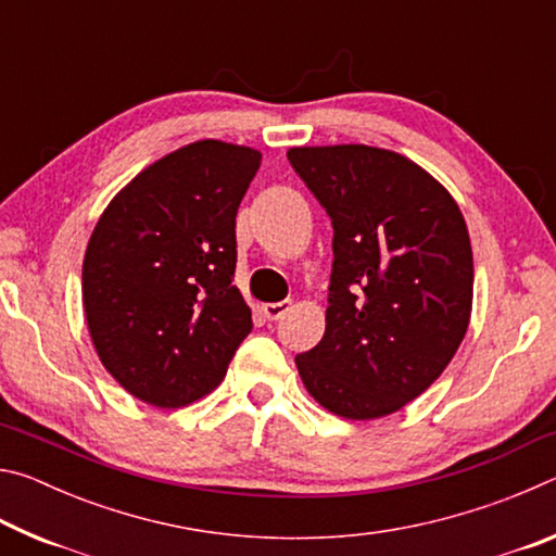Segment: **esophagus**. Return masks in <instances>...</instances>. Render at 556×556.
Listing matches in <instances>:
<instances>
[{
    "instance_id": "1",
    "label": "esophagus",
    "mask_w": 556,
    "mask_h": 556,
    "mask_svg": "<svg viewBox=\"0 0 556 556\" xmlns=\"http://www.w3.org/2000/svg\"><path fill=\"white\" fill-rule=\"evenodd\" d=\"M291 308V301H277V304H265L262 306V314H265L269 321H279Z\"/></svg>"
}]
</instances>
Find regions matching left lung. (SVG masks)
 <instances>
[{
    "label": "left lung",
    "instance_id": "8db88e82",
    "mask_svg": "<svg viewBox=\"0 0 556 556\" xmlns=\"http://www.w3.org/2000/svg\"><path fill=\"white\" fill-rule=\"evenodd\" d=\"M333 225L326 333L296 355L308 394L345 419L419 397L456 355L473 304V252L456 201L407 156L365 144L294 147Z\"/></svg>",
    "mask_w": 556,
    "mask_h": 556
}]
</instances>
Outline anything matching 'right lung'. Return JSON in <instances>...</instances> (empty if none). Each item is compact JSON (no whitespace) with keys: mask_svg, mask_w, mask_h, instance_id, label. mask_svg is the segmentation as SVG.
Segmentation results:
<instances>
[{"mask_svg":"<svg viewBox=\"0 0 556 556\" xmlns=\"http://www.w3.org/2000/svg\"><path fill=\"white\" fill-rule=\"evenodd\" d=\"M260 162L257 149L203 139L147 166L100 215L83 308L102 365L137 400H201L252 331L232 285L235 215Z\"/></svg>","mask_w":556,"mask_h":556,"instance_id":"obj_1","label":"right lung"}]
</instances>
